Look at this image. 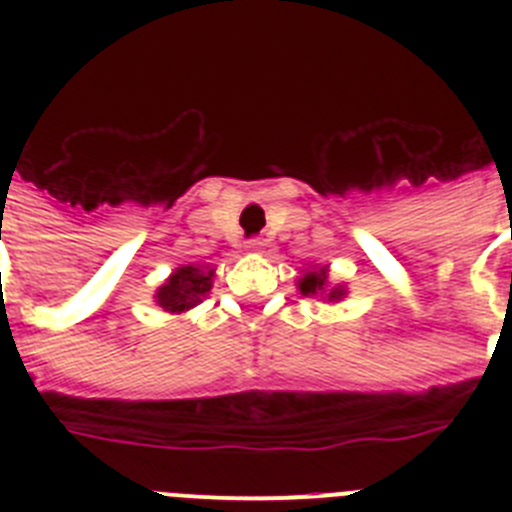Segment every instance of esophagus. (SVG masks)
<instances>
[{
	"mask_svg": "<svg viewBox=\"0 0 512 512\" xmlns=\"http://www.w3.org/2000/svg\"><path fill=\"white\" fill-rule=\"evenodd\" d=\"M246 248H248V251H259L261 241H259V238H251V241H246Z\"/></svg>",
	"mask_w": 512,
	"mask_h": 512,
	"instance_id": "1",
	"label": "esophagus"
}]
</instances>
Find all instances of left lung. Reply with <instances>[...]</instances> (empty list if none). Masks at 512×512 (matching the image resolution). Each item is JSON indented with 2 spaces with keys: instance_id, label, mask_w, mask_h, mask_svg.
Masks as SVG:
<instances>
[{
  "instance_id": "1",
  "label": "left lung",
  "mask_w": 512,
  "mask_h": 512,
  "mask_svg": "<svg viewBox=\"0 0 512 512\" xmlns=\"http://www.w3.org/2000/svg\"><path fill=\"white\" fill-rule=\"evenodd\" d=\"M297 287H300V295L305 297H325L328 302H338L343 295H346V289L343 287H328V269H312L307 271L305 277L297 282Z\"/></svg>"
}]
</instances>
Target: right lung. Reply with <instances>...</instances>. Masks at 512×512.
I'll list each match as a JSON object with an SVG mask.
<instances>
[{
    "mask_svg": "<svg viewBox=\"0 0 512 512\" xmlns=\"http://www.w3.org/2000/svg\"><path fill=\"white\" fill-rule=\"evenodd\" d=\"M212 277L215 269H205V266H179V269L161 284L156 292V305L164 307L166 312H187L194 305H200L202 297L210 292Z\"/></svg>",
    "mask_w": 512,
    "mask_h": 512,
    "instance_id": "right-lung-1",
    "label": "right lung"
}]
</instances>
